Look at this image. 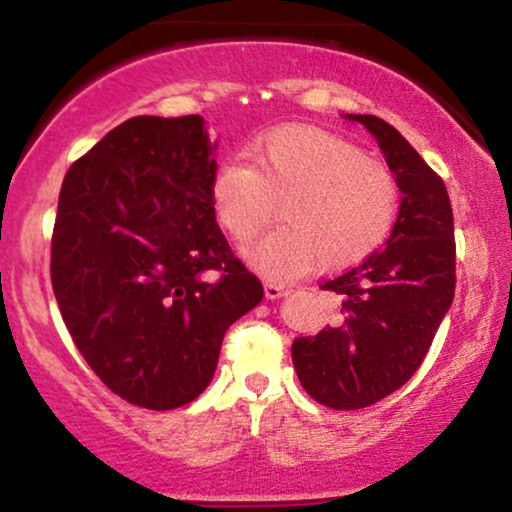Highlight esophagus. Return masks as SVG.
I'll return each mask as SVG.
<instances>
[{"instance_id":"esophagus-1","label":"esophagus","mask_w":512,"mask_h":512,"mask_svg":"<svg viewBox=\"0 0 512 512\" xmlns=\"http://www.w3.org/2000/svg\"><path fill=\"white\" fill-rule=\"evenodd\" d=\"M291 291L289 284H284V281H264V293H267L269 301H279L281 296H286V293Z\"/></svg>"}]
</instances>
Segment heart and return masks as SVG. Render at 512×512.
<instances>
[{
  "mask_svg": "<svg viewBox=\"0 0 512 512\" xmlns=\"http://www.w3.org/2000/svg\"><path fill=\"white\" fill-rule=\"evenodd\" d=\"M252 163L226 158L211 180V202L221 226L248 240L245 257L269 274H291L317 264L349 267L378 250L397 219V180L385 163L337 134L289 125L250 146Z\"/></svg>",
  "mask_w": 512,
  "mask_h": 512,
  "instance_id": "obj_1",
  "label": "heart"
}]
</instances>
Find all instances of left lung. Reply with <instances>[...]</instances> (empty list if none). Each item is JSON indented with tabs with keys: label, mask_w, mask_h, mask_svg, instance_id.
<instances>
[{
	"label": "left lung",
	"mask_w": 512,
	"mask_h": 512,
	"mask_svg": "<svg viewBox=\"0 0 512 512\" xmlns=\"http://www.w3.org/2000/svg\"><path fill=\"white\" fill-rule=\"evenodd\" d=\"M361 122L383 151L402 202L385 248L325 281L342 320L291 346L303 390L332 409H363L399 390L428 354L455 298V223L445 182L395 127Z\"/></svg>",
	"instance_id": "1"
}]
</instances>
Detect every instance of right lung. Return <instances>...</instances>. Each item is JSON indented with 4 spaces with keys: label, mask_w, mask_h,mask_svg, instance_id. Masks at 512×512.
Returning a JSON list of instances; mask_svg holds the SVG:
<instances>
[{
    "label": "right lung",
    "mask_w": 512,
    "mask_h": 512,
    "mask_svg": "<svg viewBox=\"0 0 512 512\" xmlns=\"http://www.w3.org/2000/svg\"><path fill=\"white\" fill-rule=\"evenodd\" d=\"M216 146L204 117L139 115L64 175L52 291L93 373L137 407L202 395L223 334L264 296L216 223Z\"/></svg>",
    "instance_id": "1"
}]
</instances>
